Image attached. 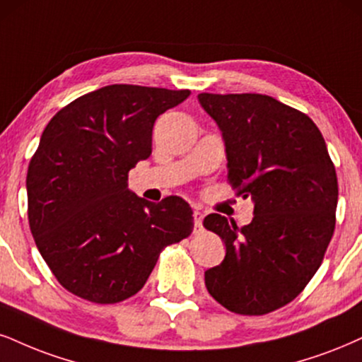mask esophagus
Listing matches in <instances>:
<instances>
[{"label": "esophagus", "instance_id": "obj_1", "mask_svg": "<svg viewBox=\"0 0 362 362\" xmlns=\"http://www.w3.org/2000/svg\"><path fill=\"white\" fill-rule=\"evenodd\" d=\"M193 220H194V228H196V230H202V225H203V213L198 211V209H194Z\"/></svg>", "mask_w": 362, "mask_h": 362}]
</instances>
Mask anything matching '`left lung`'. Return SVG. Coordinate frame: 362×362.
Returning <instances> with one entry per match:
<instances>
[{"label":"left lung","mask_w":362,"mask_h":362,"mask_svg":"<svg viewBox=\"0 0 362 362\" xmlns=\"http://www.w3.org/2000/svg\"><path fill=\"white\" fill-rule=\"evenodd\" d=\"M220 127L228 180L253 202V220L211 213L203 225L225 242L220 265L204 272L223 307L262 315L293 300L322 263L336 226L337 176L310 117L262 93H199Z\"/></svg>","instance_id":"1"}]
</instances>
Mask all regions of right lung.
<instances>
[{
  "label": "right lung",
  "instance_id": "obj_1",
  "mask_svg": "<svg viewBox=\"0 0 362 362\" xmlns=\"http://www.w3.org/2000/svg\"><path fill=\"white\" fill-rule=\"evenodd\" d=\"M115 83L78 97L53 115L26 174L35 243L69 292L115 304L144 287L159 253L193 231L180 196L146 202L127 174L153 153L160 114L189 97Z\"/></svg>",
  "mask_w": 362,
  "mask_h": 362
}]
</instances>
